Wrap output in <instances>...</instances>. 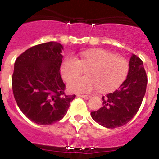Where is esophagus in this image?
Wrapping results in <instances>:
<instances>
[{
  "mask_svg": "<svg viewBox=\"0 0 159 159\" xmlns=\"http://www.w3.org/2000/svg\"><path fill=\"white\" fill-rule=\"evenodd\" d=\"M78 96H80V97H82V98H84V99H88L90 98V95H78Z\"/></svg>",
  "mask_w": 159,
  "mask_h": 159,
  "instance_id": "34e87169",
  "label": "esophagus"
}]
</instances>
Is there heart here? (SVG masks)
<instances>
[{"label": "heart", "instance_id": "1", "mask_svg": "<svg viewBox=\"0 0 159 159\" xmlns=\"http://www.w3.org/2000/svg\"><path fill=\"white\" fill-rule=\"evenodd\" d=\"M80 59L70 55L62 61L60 71L67 82L78 78L89 68L88 77L77 79L69 84V88L79 93H88L98 88L100 92H110L119 88L130 71L128 60L116 56L105 49H90L80 53Z\"/></svg>", "mask_w": 159, "mask_h": 159}]
</instances>
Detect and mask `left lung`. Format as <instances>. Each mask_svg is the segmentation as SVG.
Segmentation results:
<instances>
[{
  "label": "left lung",
  "mask_w": 159,
  "mask_h": 159,
  "mask_svg": "<svg viewBox=\"0 0 159 159\" xmlns=\"http://www.w3.org/2000/svg\"><path fill=\"white\" fill-rule=\"evenodd\" d=\"M130 71L120 88L102 96V107L91 113L96 123L107 128L122 127L139 109L147 89V76L143 63L136 55L130 60Z\"/></svg>",
  "instance_id": "8db88e82"
}]
</instances>
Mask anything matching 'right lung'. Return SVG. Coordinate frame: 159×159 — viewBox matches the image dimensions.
<instances>
[{
    "instance_id": "1",
    "label": "right lung",
    "mask_w": 159,
    "mask_h": 159,
    "mask_svg": "<svg viewBox=\"0 0 159 159\" xmlns=\"http://www.w3.org/2000/svg\"><path fill=\"white\" fill-rule=\"evenodd\" d=\"M63 46L40 43L16 58L12 76L14 98L31 121L49 125L62 119L75 95H67L60 75Z\"/></svg>"
}]
</instances>
